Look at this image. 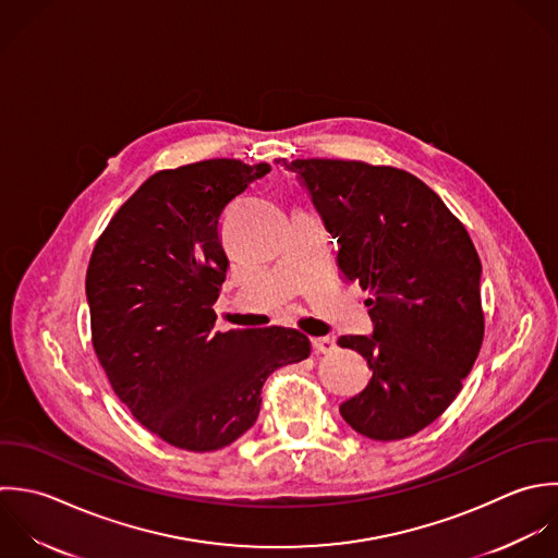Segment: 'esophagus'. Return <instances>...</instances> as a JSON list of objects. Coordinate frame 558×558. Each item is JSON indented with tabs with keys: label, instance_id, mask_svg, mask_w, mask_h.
I'll use <instances>...</instances> for the list:
<instances>
[{
	"label": "esophagus",
	"instance_id": "obj_1",
	"mask_svg": "<svg viewBox=\"0 0 558 558\" xmlns=\"http://www.w3.org/2000/svg\"><path fill=\"white\" fill-rule=\"evenodd\" d=\"M311 343H313V350L317 354H328V352L335 350V339H330V337H317Z\"/></svg>",
	"mask_w": 558,
	"mask_h": 558
}]
</instances>
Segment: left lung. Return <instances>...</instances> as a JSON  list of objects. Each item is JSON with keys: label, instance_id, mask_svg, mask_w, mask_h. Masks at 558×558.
<instances>
[{"label": "left lung", "instance_id": "1", "mask_svg": "<svg viewBox=\"0 0 558 558\" xmlns=\"http://www.w3.org/2000/svg\"><path fill=\"white\" fill-rule=\"evenodd\" d=\"M337 239L345 280L372 293V337L356 350L372 378L341 417L363 437L398 441L430 426L454 402L483 337L481 258L465 226L420 178L361 160H282Z\"/></svg>", "mask_w": 558, "mask_h": 558}]
</instances>
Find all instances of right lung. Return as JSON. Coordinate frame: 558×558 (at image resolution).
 I'll use <instances>...</instances> for the list:
<instances>
[{
    "label": "right lung",
    "instance_id": "obj_1",
    "mask_svg": "<svg viewBox=\"0 0 558 558\" xmlns=\"http://www.w3.org/2000/svg\"><path fill=\"white\" fill-rule=\"evenodd\" d=\"M267 162L213 158L149 175L86 269L93 348L117 398L173 448L213 452L250 430L269 374L311 354L293 328L213 332L228 256L226 206Z\"/></svg>",
    "mask_w": 558,
    "mask_h": 558
}]
</instances>
